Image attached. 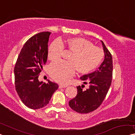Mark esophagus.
<instances>
[{
  "mask_svg": "<svg viewBox=\"0 0 135 135\" xmlns=\"http://www.w3.org/2000/svg\"><path fill=\"white\" fill-rule=\"evenodd\" d=\"M68 85H59V88H66V87H67Z\"/></svg>",
  "mask_w": 135,
  "mask_h": 135,
  "instance_id": "esophagus-1",
  "label": "esophagus"
}]
</instances>
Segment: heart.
<instances>
[{
	"label": "heart",
	"instance_id": "1",
	"mask_svg": "<svg viewBox=\"0 0 135 135\" xmlns=\"http://www.w3.org/2000/svg\"><path fill=\"white\" fill-rule=\"evenodd\" d=\"M64 45L73 52L68 61L53 62L49 66L50 76L59 83L65 84L75 74L76 70L85 73L95 69L101 63L104 52L99 48L83 38H72L65 41L60 39L52 42L48 57L51 61L59 60L64 51Z\"/></svg>",
	"mask_w": 135,
	"mask_h": 135
}]
</instances>
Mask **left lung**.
<instances>
[{"mask_svg": "<svg viewBox=\"0 0 135 135\" xmlns=\"http://www.w3.org/2000/svg\"><path fill=\"white\" fill-rule=\"evenodd\" d=\"M104 51V60L96 71L80 78L84 84H89V88L83 90L78 86V94L69 101V105L74 111L88 113L95 110L101 105L111 85L113 75L112 56L101 41Z\"/></svg>", "mask_w": 135, "mask_h": 135, "instance_id": "8db88e82", "label": "left lung"}]
</instances>
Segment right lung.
Listing matches in <instances>:
<instances>
[{"label": "right lung", "instance_id": "obj_1", "mask_svg": "<svg viewBox=\"0 0 135 135\" xmlns=\"http://www.w3.org/2000/svg\"><path fill=\"white\" fill-rule=\"evenodd\" d=\"M50 34L42 32L30 37L22 48L14 70L16 91L23 103L31 109L47 105L59 87L49 80L47 84L38 80L42 65L47 61Z\"/></svg>", "mask_w": 135, "mask_h": 135}]
</instances>
